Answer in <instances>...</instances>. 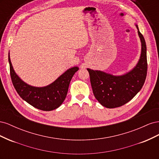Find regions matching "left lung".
Returning <instances> with one entry per match:
<instances>
[{
    "label": "left lung",
    "mask_w": 159,
    "mask_h": 159,
    "mask_svg": "<svg viewBox=\"0 0 159 159\" xmlns=\"http://www.w3.org/2000/svg\"><path fill=\"white\" fill-rule=\"evenodd\" d=\"M141 41V54L134 68L121 76H114L88 68L95 98L107 108L121 107L131 101L145 83L147 73V46L145 38L136 25Z\"/></svg>",
    "instance_id": "obj_1"
}]
</instances>
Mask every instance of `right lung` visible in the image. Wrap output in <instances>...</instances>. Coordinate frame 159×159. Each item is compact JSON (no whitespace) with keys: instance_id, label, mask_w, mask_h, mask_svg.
<instances>
[{"instance_id":"1","label":"right lung","mask_w":159,"mask_h":159,"mask_svg":"<svg viewBox=\"0 0 159 159\" xmlns=\"http://www.w3.org/2000/svg\"><path fill=\"white\" fill-rule=\"evenodd\" d=\"M10 74L12 84L20 98L34 107L49 111L59 107L65 100L72 77L79 70L74 67L67 70L50 85L36 88L24 82L16 74L8 55Z\"/></svg>"}]
</instances>
